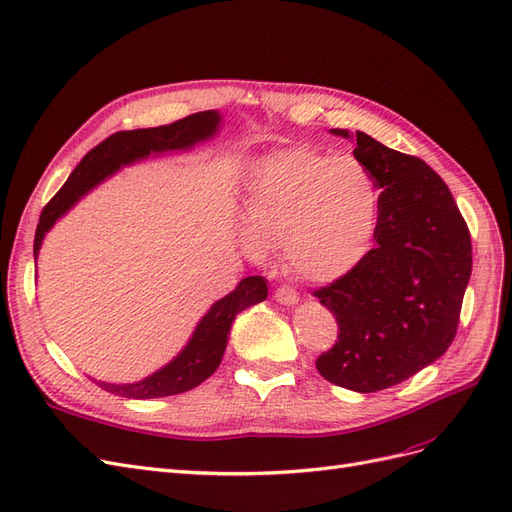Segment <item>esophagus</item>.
Listing matches in <instances>:
<instances>
[{"mask_svg":"<svg viewBox=\"0 0 512 512\" xmlns=\"http://www.w3.org/2000/svg\"><path fill=\"white\" fill-rule=\"evenodd\" d=\"M275 301L282 303V305H294L299 301V294L294 288L290 286H277L275 288Z\"/></svg>","mask_w":512,"mask_h":512,"instance_id":"obj_1","label":"esophagus"}]
</instances>
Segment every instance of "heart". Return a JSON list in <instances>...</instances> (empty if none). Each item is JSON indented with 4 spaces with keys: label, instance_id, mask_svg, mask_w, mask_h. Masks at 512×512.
Returning <instances> with one entry per match:
<instances>
[{
    "label": "heart",
    "instance_id": "b5f03b06",
    "mask_svg": "<svg viewBox=\"0 0 512 512\" xmlns=\"http://www.w3.org/2000/svg\"><path fill=\"white\" fill-rule=\"evenodd\" d=\"M243 235L250 254L280 245L305 280L331 282L359 265L374 237L378 190L352 156L290 147L260 158L247 177Z\"/></svg>",
    "mask_w": 512,
    "mask_h": 512
}]
</instances>
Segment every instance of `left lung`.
I'll use <instances>...</instances> for the list:
<instances>
[{
  "label": "left lung",
  "instance_id": "left-lung-1",
  "mask_svg": "<svg viewBox=\"0 0 512 512\" xmlns=\"http://www.w3.org/2000/svg\"><path fill=\"white\" fill-rule=\"evenodd\" d=\"M354 158L374 177L376 247L314 297L337 320V342L316 359L324 380L376 393L408 380L453 344L472 273L466 220L436 170L365 132Z\"/></svg>",
  "mask_w": 512,
  "mask_h": 512
}]
</instances>
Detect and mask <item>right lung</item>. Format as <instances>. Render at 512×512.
Wrapping results in <instances>:
<instances>
[{
	"instance_id": "add662e5",
	"label": "right lung",
	"mask_w": 512,
	"mask_h": 512,
	"mask_svg": "<svg viewBox=\"0 0 512 512\" xmlns=\"http://www.w3.org/2000/svg\"><path fill=\"white\" fill-rule=\"evenodd\" d=\"M220 123V115L215 111H203L183 117L175 123L147 130H123L115 132L100 145L91 149L87 156L72 170L68 181L61 185V190L46 203L40 213V222L34 239V256H38L44 232L49 230L59 215H64L76 200L87 190L94 188L104 177L121 166L130 164L138 158L149 156L151 151H168V149H185L198 141L209 138ZM267 282L265 277L252 275L239 282L235 292L215 303L209 314L200 320L190 344L183 348L173 363H168L156 374L136 382V384H106L98 382L100 389L132 399H153L168 397L194 389L203 380H207L218 365L228 342V331L235 316L250 305H256L267 299Z\"/></svg>"
}]
</instances>
